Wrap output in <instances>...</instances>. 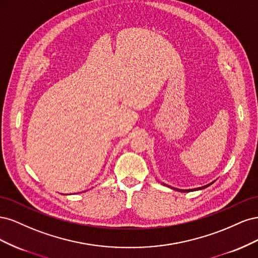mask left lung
Returning <instances> with one entry per match:
<instances>
[{
	"instance_id": "left-lung-1",
	"label": "left lung",
	"mask_w": 258,
	"mask_h": 258,
	"mask_svg": "<svg viewBox=\"0 0 258 258\" xmlns=\"http://www.w3.org/2000/svg\"><path fill=\"white\" fill-rule=\"evenodd\" d=\"M213 183V182H212ZM212 183H210V184H208V185H206V186H202V187H198V188H194V189H177V188H173V187H171V188H173V189H175V190H178V191H183V192H189V191H191V190H198V189H204V188H207L208 186H210L211 184Z\"/></svg>"
}]
</instances>
